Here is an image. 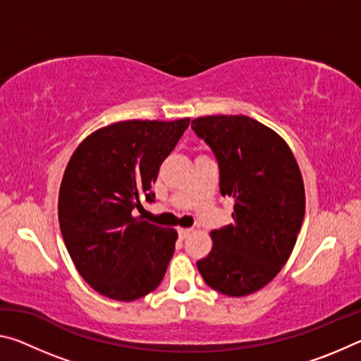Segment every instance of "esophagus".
Returning <instances> with one entry per match:
<instances>
[{
	"label": "esophagus",
	"instance_id": "esophagus-1",
	"mask_svg": "<svg viewBox=\"0 0 361 361\" xmlns=\"http://www.w3.org/2000/svg\"><path fill=\"white\" fill-rule=\"evenodd\" d=\"M191 232H192V229H191V228H180V229H178V235H180V239H186V237L191 235Z\"/></svg>",
	"mask_w": 361,
	"mask_h": 361
}]
</instances>
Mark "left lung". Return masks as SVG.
Here are the masks:
<instances>
[{
	"label": "left lung",
	"instance_id": "left-lung-1",
	"mask_svg": "<svg viewBox=\"0 0 361 361\" xmlns=\"http://www.w3.org/2000/svg\"><path fill=\"white\" fill-rule=\"evenodd\" d=\"M191 127L218 159L219 191L234 199L232 223L210 232L212 252L197 269L226 296L252 295L295 248L305 212L301 170L288 143L248 116H202Z\"/></svg>",
	"mask_w": 361,
	"mask_h": 361
}]
</instances>
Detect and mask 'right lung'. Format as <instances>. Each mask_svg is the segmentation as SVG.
<instances>
[{"label": "right lung", "instance_id": "1", "mask_svg": "<svg viewBox=\"0 0 361 361\" xmlns=\"http://www.w3.org/2000/svg\"><path fill=\"white\" fill-rule=\"evenodd\" d=\"M189 118L119 121L85 137L70 157L59 191V224L81 277L116 301L156 290L166 276L178 234L132 210L156 183L159 169Z\"/></svg>", "mask_w": 361, "mask_h": 361}]
</instances>
